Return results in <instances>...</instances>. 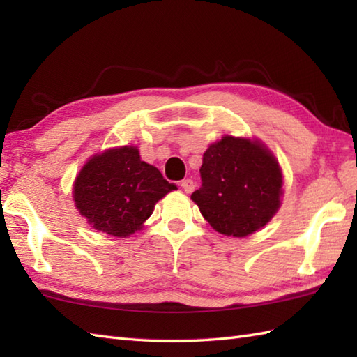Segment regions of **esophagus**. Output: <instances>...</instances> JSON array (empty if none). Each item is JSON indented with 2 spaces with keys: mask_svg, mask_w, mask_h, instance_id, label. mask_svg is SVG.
<instances>
[{
  "mask_svg": "<svg viewBox=\"0 0 357 357\" xmlns=\"http://www.w3.org/2000/svg\"><path fill=\"white\" fill-rule=\"evenodd\" d=\"M181 187H183V190L185 193H192L195 190V183L192 179H184L181 181Z\"/></svg>",
  "mask_w": 357,
  "mask_h": 357,
  "instance_id": "obj_1",
  "label": "esophagus"
}]
</instances>
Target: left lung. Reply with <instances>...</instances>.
Returning a JSON list of instances; mask_svg holds the SVG:
<instances>
[{
    "mask_svg": "<svg viewBox=\"0 0 357 357\" xmlns=\"http://www.w3.org/2000/svg\"><path fill=\"white\" fill-rule=\"evenodd\" d=\"M202 185L192 193L206 221L225 236L245 238L280 207L282 172L262 142L224 136L206 150Z\"/></svg>",
    "mask_w": 357,
    "mask_h": 357,
    "instance_id": "obj_1",
    "label": "left lung"
}]
</instances>
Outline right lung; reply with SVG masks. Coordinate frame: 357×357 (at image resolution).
Returning a JSON list of instances; mask_svg holds the SVG:
<instances>
[{
	"instance_id": "1",
	"label": "right lung",
	"mask_w": 357,
	"mask_h": 357,
	"mask_svg": "<svg viewBox=\"0 0 357 357\" xmlns=\"http://www.w3.org/2000/svg\"><path fill=\"white\" fill-rule=\"evenodd\" d=\"M174 188L156 167L141 161L138 149L124 146L89 159L75 179L73 201L95 230L126 238Z\"/></svg>"
}]
</instances>
